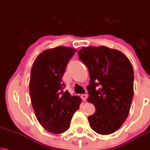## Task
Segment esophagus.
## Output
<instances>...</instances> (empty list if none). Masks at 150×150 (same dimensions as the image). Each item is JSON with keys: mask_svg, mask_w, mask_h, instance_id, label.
<instances>
[{"mask_svg": "<svg viewBox=\"0 0 150 150\" xmlns=\"http://www.w3.org/2000/svg\"><path fill=\"white\" fill-rule=\"evenodd\" d=\"M87 94H82L81 96V98H82V100H84V101H86V98H87Z\"/></svg>", "mask_w": 150, "mask_h": 150, "instance_id": "34e87169", "label": "esophagus"}]
</instances>
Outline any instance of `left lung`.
Instances as JSON below:
<instances>
[{
	"mask_svg": "<svg viewBox=\"0 0 150 150\" xmlns=\"http://www.w3.org/2000/svg\"><path fill=\"white\" fill-rule=\"evenodd\" d=\"M79 59L89 72L88 101L95 105L88 117L98 134L108 135L120 129L129 115L133 96V69L124 54L107 47H86Z\"/></svg>",
	"mask_w": 150,
	"mask_h": 150,
	"instance_id": "8db88e82",
	"label": "left lung"
}]
</instances>
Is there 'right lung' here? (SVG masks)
Wrapping results in <instances>:
<instances>
[{"label":"right lung","mask_w":150,"mask_h":150,"mask_svg":"<svg viewBox=\"0 0 150 150\" xmlns=\"http://www.w3.org/2000/svg\"><path fill=\"white\" fill-rule=\"evenodd\" d=\"M77 50L57 47L43 51L31 68L30 96L36 117L48 132L60 134L67 131L82 99L71 96L62 77L68 61Z\"/></svg>","instance_id":"1"}]
</instances>
